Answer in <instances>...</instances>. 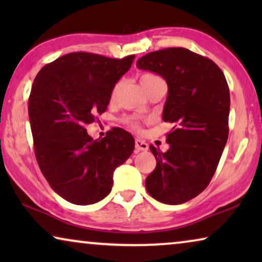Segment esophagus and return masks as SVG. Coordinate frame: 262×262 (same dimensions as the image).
<instances>
[{
  "mask_svg": "<svg viewBox=\"0 0 262 262\" xmlns=\"http://www.w3.org/2000/svg\"><path fill=\"white\" fill-rule=\"evenodd\" d=\"M136 149H137L138 151H146V150L149 149V145L148 143L143 141V139H136Z\"/></svg>",
  "mask_w": 262,
  "mask_h": 262,
  "instance_id": "1",
  "label": "esophagus"
}]
</instances>
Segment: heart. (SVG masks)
Masks as SVG:
<instances>
[{"instance_id": "b5f03b06", "label": "heart", "mask_w": 262, "mask_h": 262, "mask_svg": "<svg viewBox=\"0 0 262 262\" xmlns=\"http://www.w3.org/2000/svg\"><path fill=\"white\" fill-rule=\"evenodd\" d=\"M161 80H162V78L159 77V76H157V75H155V74H151V73H144V74H143L142 76H141V82H142L143 87H144V85H146V84L152 83V82L161 81ZM131 125H132V126H134V127H136V128L139 127V125H138L137 121H131Z\"/></svg>"}]
</instances>
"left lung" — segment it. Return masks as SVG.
Wrapping results in <instances>:
<instances>
[{
    "label": "left lung",
    "mask_w": 262,
    "mask_h": 262,
    "mask_svg": "<svg viewBox=\"0 0 262 262\" xmlns=\"http://www.w3.org/2000/svg\"><path fill=\"white\" fill-rule=\"evenodd\" d=\"M137 68L166 80L163 120L174 124L167 134L166 152L150 145L156 168L146 178V191L168 205L186 203L210 184L227 144V80L213 60L184 48L146 53L137 60Z\"/></svg>",
    "instance_id": "obj_1"
}]
</instances>
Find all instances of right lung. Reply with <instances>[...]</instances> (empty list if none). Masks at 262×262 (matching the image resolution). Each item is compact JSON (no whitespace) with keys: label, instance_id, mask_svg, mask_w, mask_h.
Instances as JSON below:
<instances>
[{"label":"right lung","instance_id":"obj_1","mask_svg":"<svg viewBox=\"0 0 262 262\" xmlns=\"http://www.w3.org/2000/svg\"><path fill=\"white\" fill-rule=\"evenodd\" d=\"M135 55L121 59L71 52L41 68L28 99L34 154L42 175L62 198L91 205L110 194L113 171L131 156L135 139L113 127L93 139L85 125L107 110Z\"/></svg>","mask_w":262,"mask_h":262}]
</instances>
